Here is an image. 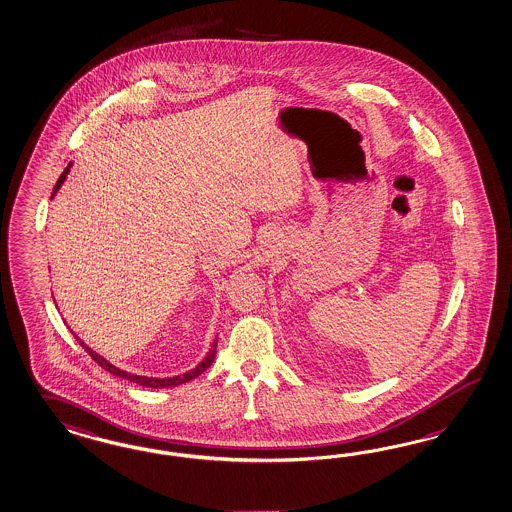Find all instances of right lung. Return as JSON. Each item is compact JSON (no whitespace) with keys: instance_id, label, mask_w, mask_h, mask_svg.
Listing matches in <instances>:
<instances>
[{"instance_id":"right-lung-1","label":"right lung","mask_w":512,"mask_h":512,"mask_svg":"<svg viewBox=\"0 0 512 512\" xmlns=\"http://www.w3.org/2000/svg\"><path fill=\"white\" fill-rule=\"evenodd\" d=\"M71 166H73V162H69V166H67V168L63 170V174L59 176L58 183H56V187H54L52 196H56V192H58L59 187H61V185H63V181L67 179V174L71 172ZM78 342H80V346H82L84 350L88 351L89 355H91V359H93L97 365L103 366L106 372H110V374H114V376H119V378H125V380L132 381V383H138V385H144V387H151V389L176 387V385H181V383H187V381L194 380L196 376H200V374L205 372L209 366L213 365L215 355H217V338H215V342H213L211 350H209V353L205 355L204 359L196 365V368H192V370L185 372V374H181V376H174V378H147V376H136V374H131V372L119 370L117 366L112 365V363H108L104 357H101L97 351H93L89 346H86L80 338H78Z\"/></svg>"}]
</instances>
